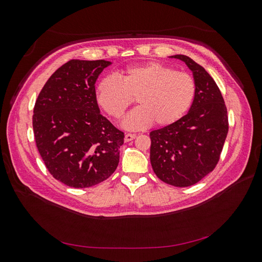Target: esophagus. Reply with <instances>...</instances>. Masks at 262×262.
Instances as JSON below:
<instances>
[{"instance_id": "1", "label": "esophagus", "mask_w": 262, "mask_h": 262, "mask_svg": "<svg viewBox=\"0 0 262 262\" xmlns=\"http://www.w3.org/2000/svg\"><path fill=\"white\" fill-rule=\"evenodd\" d=\"M136 138H137L136 134H133V133H126L125 136H124V141H125V142H130V141L136 139Z\"/></svg>"}]
</instances>
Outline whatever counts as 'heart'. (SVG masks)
<instances>
[{
    "mask_svg": "<svg viewBox=\"0 0 262 262\" xmlns=\"http://www.w3.org/2000/svg\"><path fill=\"white\" fill-rule=\"evenodd\" d=\"M117 77L102 78L95 95L98 105L115 119H120L137 97L139 107L121 122L126 130L144 129L153 122L169 125L178 121L194 100L193 77L158 62L128 68Z\"/></svg>",
    "mask_w": 262,
    "mask_h": 262,
    "instance_id": "b5f03b06",
    "label": "heart"
}]
</instances>
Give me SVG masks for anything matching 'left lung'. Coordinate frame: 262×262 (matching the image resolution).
I'll list each match as a JSON object with an SVG mask.
<instances>
[{"label":"left lung","mask_w":262,"mask_h":262,"mask_svg":"<svg viewBox=\"0 0 262 262\" xmlns=\"http://www.w3.org/2000/svg\"><path fill=\"white\" fill-rule=\"evenodd\" d=\"M182 61L192 72L195 96L178 121L149 133V160L155 175L166 184L189 187L215 167L228 132L227 110L216 83L191 58Z\"/></svg>","instance_id":"8db88e82"}]
</instances>
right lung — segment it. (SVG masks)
Segmentation results:
<instances>
[{"instance_id": "add662e5", "label": "right lung", "mask_w": 262, "mask_h": 262, "mask_svg": "<svg viewBox=\"0 0 262 262\" xmlns=\"http://www.w3.org/2000/svg\"><path fill=\"white\" fill-rule=\"evenodd\" d=\"M110 61L71 60L45 84L36 100L37 148L51 175L73 188H89L113 175L123 133L100 115L95 95Z\"/></svg>"}]
</instances>
